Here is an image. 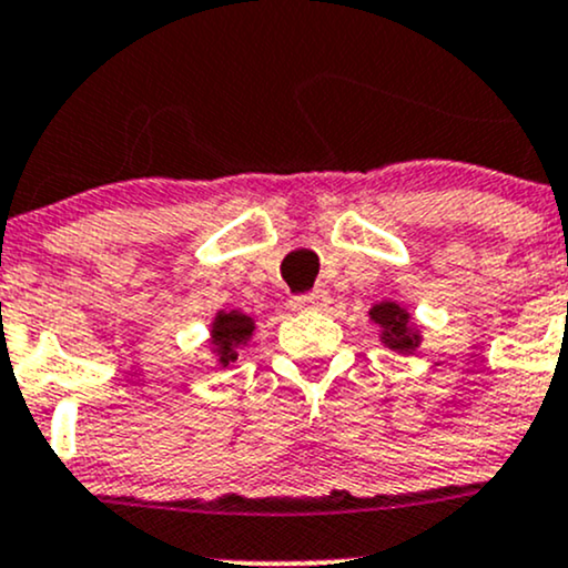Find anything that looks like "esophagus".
<instances>
[{
    "label": "esophagus",
    "mask_w": 568,
    "mask_h": 568,
    "mask_svg": "<svg viewBox=\"0 0 568 568\" xmlns=\"http://www.w3.org/2000/svg\"><path fill=\"white\" fill-rule=\"evenodd\" d=\"M328 304H332L328 291H313V294L307 296H296L294 302H291V307L298 310V313H307V310H326Z\"/></svg>",
    "instance_id": "obj_1"
}]
</instances>
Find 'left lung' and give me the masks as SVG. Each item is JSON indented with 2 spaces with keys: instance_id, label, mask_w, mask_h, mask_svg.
<instances>
[{
  "instance_id": "1",
  "label": "left lung",
  "mask_w": 568,
  "mask_h": 568,
  "mask_svg": "<svg viewBox=\"0 0 568 568\" xmlns=\"http://www.w3.org/2000/svg\"><path fill=\"white\" fill-rule=\"evenodd\" d=\"M369 321L379 328V342L388 351L415 353L420 347L423 334L417 328L413 313L396 302H379L369 310Z\"/></svg>"
}]
</instances>
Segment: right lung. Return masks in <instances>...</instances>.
I'll use <instances>...</instances> for the list:
<instances>
[{
	"mask_svg": "<svg viewBox=\"0 0 568 568\" xmlns=\"http://www.w3.org/2000/svg\"><path fill=\"white\" fill-rule=\"evenodd\" d=\"M255 321L251 315L240 313V310H229V313H217L210 323V339L207 345L213 347V358L217 366L226 369L234 364L240 347H245L253 339Z\"/></svg>",
	"mask_w": 568,
	"mask_h": 568,
	"instance_id": "add662e5",
	"label": "right lung"
}]
</instances>
